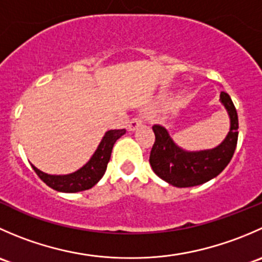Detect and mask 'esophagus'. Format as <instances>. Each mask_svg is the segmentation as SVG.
I'll use <instances>...</instances> for the list:
<instances>
[{"instance_id": "obj_1", "label": "esophagus", "mask_w": 262, "mask_h": 262, "mask_svg": "<svg viewBox=\"0 0 262 262\" xmlns=\"http://www.w3.org/2000/svg\"><path fill=\"white\" fill-rule=\"evenodd\" d=\"M142 124H143V120H142L141 118H134V119H132L130 123H129L128 129L130 132H134V130H137L139 126H142Z\"/></svg>"}]
</instances>
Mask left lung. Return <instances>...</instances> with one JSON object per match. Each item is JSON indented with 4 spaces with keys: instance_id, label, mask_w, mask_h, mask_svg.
Listing matches in <instances>:
<instances>
[{
    "instance_id": "obj_1",
    "label": "left lung",
    "mask_w": 262,
    "mask_h": 262,
    "mask_svg": "<svg viewBox=\"0 0 262 262\" xmlns=\"http://www.w3.org/2000/svg\"><path fill=\"white\" fill-rule=\"evenodd\" d=\"M219 101L229 116V132L226 138L210 149L186 150L179 147L165 126H152L156 141L149 156L153 172L176 187H191L216 178L233 157L238 138V116L232 99L222 91Z\"/></svg>"
}]
</instances>
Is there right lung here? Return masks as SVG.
Instances as JSON below:
<instances>
[{
	"label": "right lung",
	"mask_w": 262,
	"mask_h": 262,
	"mask_svg": "<svg viewBox=\"0 0 262 262\" xmlns=\"http://www.w3.org/2000/svg\"><path fill=\"white\" fill-rule=\"evenodd\" d=\"M125 129H112L107 130L102 137L101 142L97 146L94 155L89 161L78 168L77 171L67 175H50L33 166L36 175L41 179L49 187L59 192H78L91 189L97 184L106 171L107 163L110 161L113 147L115 142L125 134Z\"/></svg>",
	"instance_id": "right-lung-1"
}]
</instances>
